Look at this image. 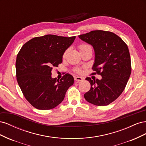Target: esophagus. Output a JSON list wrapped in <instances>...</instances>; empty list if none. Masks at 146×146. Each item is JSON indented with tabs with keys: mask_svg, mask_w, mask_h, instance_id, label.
<instances>
[{
	"mask_svg": "<svg viewBox=\"0 0 146 146\" xmlns=\"http://www.w3.org/2000/svg\"><path fill=\"white\" fill-rule=\"evenodd\" d=\"M74 80H76V81H77V82H81V81H82L83 80V78H82L81 77L77 76V77H74Z\"/></svg>",
	"mask_w": 146,
	"mask_h": 146,
	"instance_id": "1",
	"label": "esophagus"
}]
</instances>
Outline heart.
Here are the masks:
<instances>
[{"instance_id":"1","label":"heart","mask_w":146,"mask_h":146,"mask_svg":"<svg viewBox=\"0 0 146 146\" xmlns=\"http://www.w3.org/2000/svg\"><path fill=\"white\" fill-rule=\"evenodd\" d=\"M89 47H91L89 45H88V44H82V45L80 46V50H82L85 49V48H89ZM66 55V52L64 53V54L63 56H64V57H65ZM77 71L78 72H81V70H80V69H77Z\"/></svg>"}]
</instances>
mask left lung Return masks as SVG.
<instances>
[{"label":"left lung","mask_w":146,"mask_h":146,"mask_svg":"<svg viewBox=\"0 0 146 146\" xmlns=\"http://www.w3.org/2000/svg\"><path fill=\"white\" fill-rule=\"evenodd\" d=\"M78 38L93 47L95 58L92 68L102 76L100 80L86 78L91 88L84 98L95 105H108L122 94L130 76L129 48L120 37L110 32L93 30Z\"/></svg>","instance_id":"left-lung-1"}]
</instances>
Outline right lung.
I'll return each mask as SVG.
<instances>
[{
  "mask_svg": "<svg viewBox=\"0 0 146 146\" xmlns=\"http://www.w3.org/2000/svg\"><path fill=\"white\" fill-rule=\"evenodd\" d=\"M75 39L47 35L34 38L22 47L16 61L17 81L35 108L47 110L56 107L74 84L71 75L66 74L59 80L52 77L51 71L62 63L64 53Z\"/></svg>",
  "mask_w": 146,
  "mask_h": 146,
  "instance_id": "1",
  "label": "right lung"
}]
</instances>
